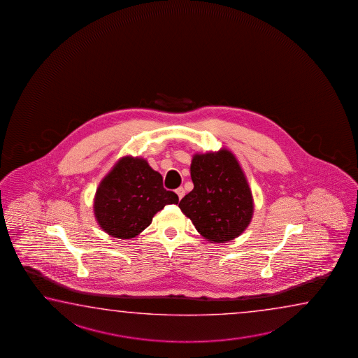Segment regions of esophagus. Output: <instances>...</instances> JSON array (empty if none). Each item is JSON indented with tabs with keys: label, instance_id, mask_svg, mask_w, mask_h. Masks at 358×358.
<instances>
[{
	"label": "esophagus",
	"instance_id": "esophagus-1",
	"mask_svg": "<svg viewBox=\"0 0 358 358\" xmlns=\"http://www.w3.org/2000/svg\"><path fill=\"white\" fill-rule=\"evenodd\" d=\"M176 194H178V196H179V199H182V196H184V194H185V190H184V188H178L176 190Z\"/></svg>",
	"mask_w": 358,
	"mask_h": 358
}]
</instances>
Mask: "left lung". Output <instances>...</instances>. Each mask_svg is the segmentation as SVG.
Listing matches in <instances>:
<instances>
[{
	"mask_svg": "<svg viewBox=\"0 0 358 358\" xmlns=\"http://www.w3.org/2000/svg\"><path fill=\"white\" fill-rule=\"evenodd\" d=\"M194 189L179 208L196 231L212 243H225L241 236L253 215V196L236 157L218 152L195 154L190 165Z\"/></svg>",
	"mask_w": 358,
	"mask_h": 358,
	"instance_id": "8db88e82",
	"label": "left lung"
}]
</instances>
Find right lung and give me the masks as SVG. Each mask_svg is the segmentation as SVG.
<instances>
[{"mask_svg": "<svg viewBox=\"0 0 358 358\" xmlns=\"http://www.w3.org/2000/svg\"><path fill=\"white\" fill-rule=\"evenodd\" d=\"M178 201V195L164 188L163 176L146 160L125 157L100 182L94 212L109 236L130 239L152 224L164 206Z\"/></svg>", "mask_w": 358, "mask_h": 358, "instance_id": "obj_1", "label": "right lung"}]
</instances>
